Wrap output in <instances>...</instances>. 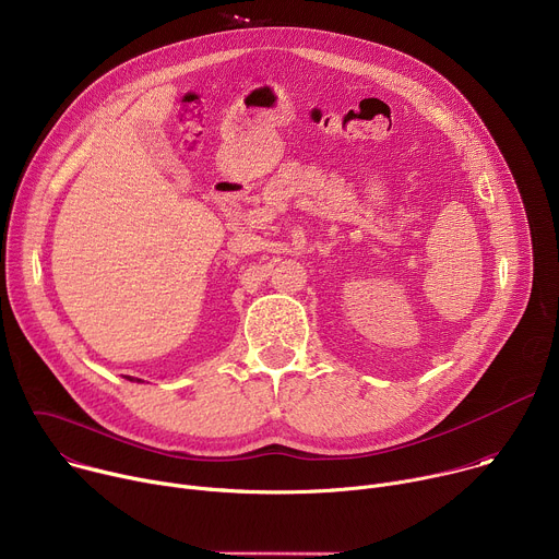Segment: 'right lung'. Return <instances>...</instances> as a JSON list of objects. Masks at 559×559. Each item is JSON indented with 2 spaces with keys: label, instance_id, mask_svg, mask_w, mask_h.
<instances>
[{
  "label": "right lung",
  "instance_id": "1",
  "mask_svg": "<svg viewBox=\"0 0 559 559\" xmlns=\"http://www.w3.org/2000/svg\"><path fill=\"white\" fill-rule=\"evenodd\" d=\"M130 380H132V378H130Z\"/></svg>",
  "mask_w": 559,
  "mask_h": 559
}]
</instances>
